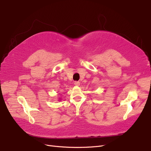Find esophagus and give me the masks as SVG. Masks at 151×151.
Wrapping results in <instances>:
<instances>
[{"instance_id": "34e87169", "label": "esophagus", "mask_w": 151, "mask_h": 151, "mask_svg": "<svg viewBox=\"0 0 151 151\" xmlns=\"http://www.w3.org/2000/svg\"><path fill=\"white\" fill-rule=\"evenodd\" d=\"M74 84L75 85V86H80V82H78V81H75V83H74Z\"/></svg>"}]
</instances>
